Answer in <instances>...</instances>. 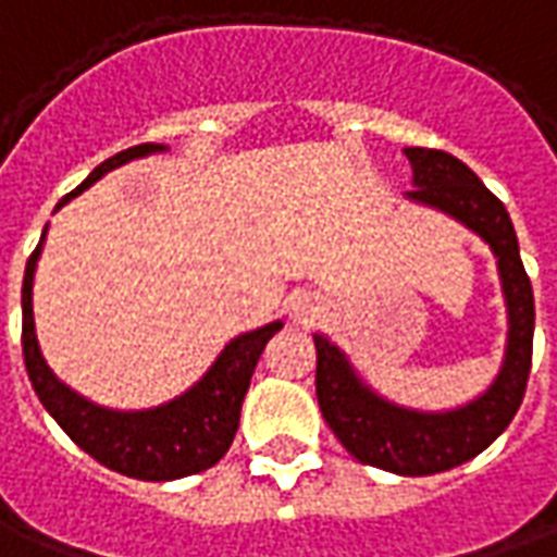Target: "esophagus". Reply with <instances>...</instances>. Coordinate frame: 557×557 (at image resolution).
Returning <instances> with one entry per match:
<instances>
[{"mask_svg": "<svg viewBox=\"0 0 557 557\" xmlns=\"http://www.w3.org/2000/svg\"><path fill=\"white\" fill-rule=\"evenodd\" d=\"M289 313L295 319H301V322H313L319 317V305L310 295H298V298H292Z\"/></svg>", "mask_w": 557, "mask_h": 557, "instance_id": "esophagus-1", "label": "esophagus"}]
</instances>
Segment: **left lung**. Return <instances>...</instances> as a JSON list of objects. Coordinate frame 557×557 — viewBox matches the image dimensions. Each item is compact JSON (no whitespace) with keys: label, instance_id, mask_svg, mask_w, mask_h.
Here are the masks:
<instances>
[{"label":"left lung","instance_id":"8db88e82","mask_svg":"<svg viewBox=\"0 0 557 557\" xmlns=\"http://www.w3.org/2000/svg\"><path fill=\"white\" fill-rule=\"evenodd\" d=\"M413 169L407 201L446 213L473 232L497 259L507 307V344L495 380L449 410H416L380 395L329 334L317 332V398L322 419L349 455L398 476H431L476 458L507 431L519 410L534 349V289L524 274L507 208L480 177L443 150L404 147Z\"/></svg>","mask_w":557,"mask_h":557}]
</instances>
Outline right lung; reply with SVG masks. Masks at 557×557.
Instances as JSON below:
<instances>
[{"label":"right lung","mask_w":557,"mask_h":557,"mask_svg":"<svg viewBox=\"0 0 557 557\" xmlns=\"http://www.w3.org/2000/svg\"><path fill=\"white\" fill-rule=\"evenodd\" d=\"M169 153L165 144H138L116 157L104 159L102 165L89 171V177L77 186L75 193L62 198L57 205L60 211L65 201L81 196L84 189L104 177L108 171L126 165L132 159L157 157ZM48 238V225L41 232L38 247L26 262L23 274V359L26 373L33 380L38 400L45 404L60 428L72 441L92 455L99 465L116 470L123 476L144 482H169L181 476H193L201 470L213 468L235 441L240 422V404L250 388V376L256 361L262 356L265 344L283 329V319H274L268 325H259L252 332L232 337L220 349L208 371L198 376L193 386L174 395L165 404L144 407V410H114L102 407L96 400L84 398L81 392L62 383L41 352L38 334H35L33 286L35 268L41 259V247Z\"/></svg>","instance_id":"1"}]
</instances>
